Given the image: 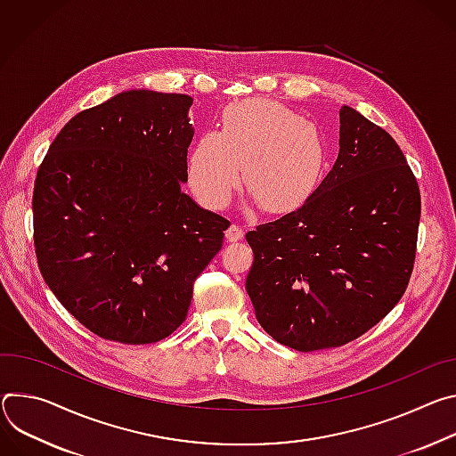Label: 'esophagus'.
<instances>
[{"instance_id": "1", "label": "esophagus", "mask_w": 456, "mask_h": 456, "mask_svg": "<svg viewBox=\"0 0 456 456\" xmlns=\"http://www.w3.org/2000/svg\"><path fill=\"white\" fill-rule=\"evenodd\" d=\"M224 235H226V239H228L230 242H237V240L242 239L244 230H242L239 224H232V226L224 232Z\"/></svg>"}]
</instances>
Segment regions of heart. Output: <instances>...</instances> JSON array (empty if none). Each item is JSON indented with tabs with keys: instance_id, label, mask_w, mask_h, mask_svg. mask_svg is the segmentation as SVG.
Wrapping results in <instances>:
<instances>
[{
	"instance_id": "heart-1",
	"label": "heart",
	"mask_w": 456,
	"mask_h": 456,
	"mask_svg": "<svg viewBox=\"0 0 456 456\" xmlns=\"http://www.w3.org/2000/svg\"><path fill=\"white\" fill-rule=\"evenodd\" d=\"M321 130L272 99H244L223 110L219 132H202L188 156V183L202 205L221 210L239 186L272 214L298 207L324 165Z\"/></svg>"
}]
</instances>
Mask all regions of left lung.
<instances>
[{"label": "left lung", "instance_id": "obj_1", "mask_svg": "<svg viewBox=\"0 0 456 456\" xmlns=\"http://www.w3.org/2000/svg\"><path fill=\"white\" fill-rule=\"evenodd\" d=\"M338 156L298 210L246 233V291L268 335L337 347L382 321L408 288L420 191L395 139L342 107Z\"/></svg>", "mask_w": 456, "mask_h": 456}]
</instances>
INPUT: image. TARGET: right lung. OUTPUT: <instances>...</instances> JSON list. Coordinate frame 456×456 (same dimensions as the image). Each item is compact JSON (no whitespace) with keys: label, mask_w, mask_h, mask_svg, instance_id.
I'll return each mask as SVG.
<instances>
[{"label":"right lung","mask_w":456,"mask_h":456,"mask_svg":"<svg viewBox=\"0 0 456 456\" xmlns=\"http://www.w3.org/2000/svg\"><path fill=\"white\" fill-rule=\"evenodd\" d=\"M191 103L186 94L121 92L74 116L37 170L39 272L101 338L151 344L174 333L223 246L230 221L181 190Z\"/></svg>","instance_id":"obj_1"}]
</instances>
